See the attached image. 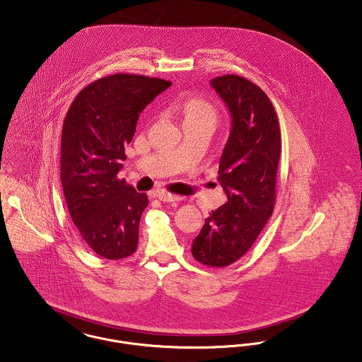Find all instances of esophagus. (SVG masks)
<instances>
[{"instance_id": "esophagus-1", "label": "esophagus", "mask_w": 362, "mask_h": 362, "mask_svg": "<svg viewBox=\"0 0 362 362\" xmlns=\"http://www.w3.org/2000/svg\"><path fill=\"white\" fill-rule=\"evenodd\" d=\"M154 197L158 198L163 202H175V201L180 199L179 195H175V194H170V192H154Z\"/></svg>"}]
</instances>
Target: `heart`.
I'll use <instances>...</instances> for the list:
<instances>
[{
  "label": "heart",
  "mask_w": 362,
  "mask_h": 362,
  "mask_svg": "<svg viewBox=\"0 0 362 362\" xmlns=\"http://www.w3.org/2000/svg\"><path fill=\"white\" fill-rule=\"evenodd\" d=\"M175 112L180 113L185 123H209L214 127L217 122V110L204 98H187L175 104Z\"/></svg>",
  "instance_id": "1"
}]
</instances>
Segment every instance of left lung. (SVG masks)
Segmentation results:
<instances>
[{
    "mask_svg": "<svg viewBox=\"0 0 362 362\" xmlns=\"http://www.w3.org/2000/svg\"><path fill=\"white\" fill-rule=\"evenodd\" d=\"M231 115L218 182L227 204L209 213L192 255L208 267H227L245 255L272 216L281 136L276 112L253 82L224 75L211 81Z\"/></svg>",
    "mask_w": 362,
    "mask_h": 362,
    "instance_id": "8db88e82",
    "label": "left lung"
}]
</instances>
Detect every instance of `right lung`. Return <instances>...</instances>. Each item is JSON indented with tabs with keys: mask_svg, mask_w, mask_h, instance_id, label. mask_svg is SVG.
I'll use <instances>...</instances> for the list:
<instances>
[{
	"mask_svg": "<svg viewBox=\"0 0 362 362\" xmlns=\"http://www.w3.org/2000/svg\"><path fill=\"white\" fill-rule=\"evenodd\" d=\"M168 81L115 74L85 87L65 116L62 185L68 212L90 249L107 259L132 255L149 199L119 180L139 113Z\"/></svg>",
	"mask_w": 362,
	"mask_h": 362,
	"instance_id": "1",
	"label": "right lung"
}]
</instances>
